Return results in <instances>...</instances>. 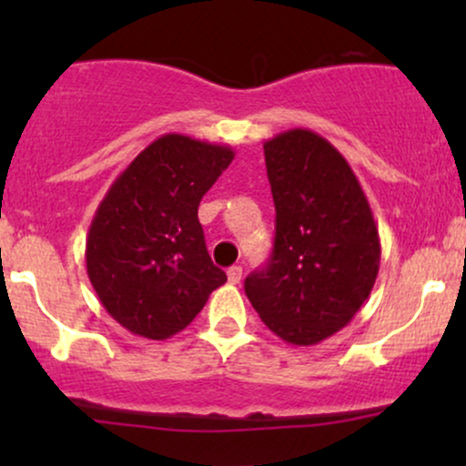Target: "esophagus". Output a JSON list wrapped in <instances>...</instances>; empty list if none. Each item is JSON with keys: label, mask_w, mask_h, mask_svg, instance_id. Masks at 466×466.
<instances>
[{"label": "esophagus", "mask_w": 466, "mask_h": 466, "mask_svg": "<svg viewBox=\"0 0 466 466\" xmlns=\"http://www.w3.org/2000/svg\"><path fill=\"white\" fill-rule=\"evenodd\" d=\"M228 280L232 282V285H238V282L243 280V267H238V265L229 267V269H228Z\"/></svg>", "instance_id": "esophagus-1"}]
</instances>
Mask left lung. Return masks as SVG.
<instances>
[{
    "label": "left lung",
    "mask_w": 466,
    "mask_h": 466,
    "mask_svg": "<svg viewBox=\"0 0 466 466\" xmlns=\"http://www.w3.org/2000/svg\"><path fill=\"white\" fill-rule=\"evenodd\" d=\"M276 206V238L245 293L267 329L313 346L355 318L370 296L381 240L350 164L329 140L289 129L263 144Z\"/></svg>",
    "instance_id": "8db88e82"
}]
</instances>
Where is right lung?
Masks as SVG:
<instances>
[{
	"label": "right lung",
	"mask_w": 466,
	"mask_h": 466,
	"mask_svg": "<svg viewBox=\"0 0 466 466\" xmlns=\"http://www.w3.org/2000/svg\"><path fill=\"white\" fill-rule=\"evenodd\" d=\"M232 159L228 144L166 133L100 201L85 245L87 276L106 313L133 335H177L228 280L208 254L197 210Z\"/></svg>",
	"instance_id": "add662e5"
}]
</instances>
